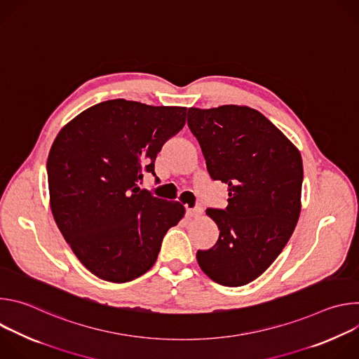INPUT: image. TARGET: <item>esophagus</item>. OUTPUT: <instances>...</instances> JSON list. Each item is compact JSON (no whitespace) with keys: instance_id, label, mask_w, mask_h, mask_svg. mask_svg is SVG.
I'll list each match as a JSON object with an SVG mask.
<instances>
[{"instance_id":"obj_1","label":"esophagus","mask_w":359,"mask_h":359,"mask_svg":"<svg viewBox=\"0 0 359 359\" xmlns=\"http://www.w3.org/2000/svg\"><path fill=\"white\" fill-rule=\"evenodd\" d=\"M203 213V209L201 208H193V209H187V216L189 217H198L200 215Z\"/></svg>"}]
</instances>
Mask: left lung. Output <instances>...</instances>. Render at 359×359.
<instances>
[{"mask_svg":"<svg viewBox=\"0 0 359 359\" xmlns=\"http://www.w3.org/2000/svg\"><path fill=\"white\" fill-rule=\"evenodd\" d=\"M209 175L229 186L224 210L208 209L217 243L197 251L213 281L240 287L260 277L288 243L301 212L302 159L291 140L248 107L189 108Z\"/></svg>","mask_w":359,"mask_h":359,"instance_id":"left-lung-1","label":"left lung"}]
</instances>
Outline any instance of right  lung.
<instances>
[{
  "mask_svg": "<svg viewBox=\"0 0 359 359\" xmlns=\"http://www.w3.org/2000/svg\"><path fill=\"white\" fill-rule=\"evenodd\" d=\"M183 107L112 99L68 122L50 146L49 204L64 238L96 277L132 281L153 267L168 230L184 216L179 201L139 187L155 175L163 143L186 123Z\"/></svg>",
  "mask_w": 359,
  "mask_h": 359,
  "instance_id": "add662e5",
  "label": "right lung"
}]
</instances>
